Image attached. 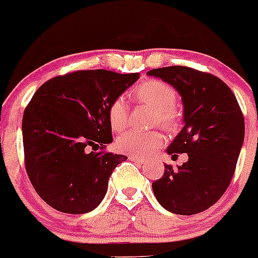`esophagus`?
Wrapping results in <instances>:
<instances>
[{
	"instance_id": "1",
	"label": "esophagus",
	"mask_w": 258,
	"mask_h": 258,
	"mask_svg": "<svg viewBox=\"0 0 258 258\" xmlns=\"http://www.w3.org/2000/svg\"><path fill=\"white\" fill-rule=\"evenodd\" d=\"M131 161H135V163L140 164V165H144V164H147L148 161H147L146 159H143V158H137V157H130L128 158Z\"/></svg>"
}]
</instances>
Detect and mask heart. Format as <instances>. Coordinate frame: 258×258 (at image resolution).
Instances as JSON below:
<instances>
[{"mask_svg": "<svg viewBox=\"0 0 258 258\" xmlns=\"http://www.w3.org/2000/svg\"><path fill=\"white\" fill-rule=\"evenodd\" d=\"M135 97L151 106L155 111V121L165 128H172L176 124L177 115L175 110L176 93L169 84L161 81L143 82L135 90ZM109 122L112 130L120 131L127 123L128 106L122 97L116 98L107 110ZM163 135L158 131H130L123 132L116 140L118 151L134 157H146L163 144Z\"/></svg>", "mask_w": 258, "mask_h": 258, "instance_id": "1", "label": "heart"}]
</instances>
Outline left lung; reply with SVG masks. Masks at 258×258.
<instances>
[{
	"label": "left lung",
	"instance_id": "left-lung-1",
	"mask_svg": "<svg viewBox=\"0 0 258 258\" xmlns=\"http://www.w3.org/2000/svg\"><path fill=\"white\" fill-rule=\"evenodd\" d=\"M176 89L183 105V127L166 153H187L176 169L165 164L163 177L152 183L166 211L191 216L208 209L223 196L236 168L245 122L234 93L222 79L183 66L147 72Z\"/></svg>",
	"mask_w": 258,
	"mask_h": 258
}]
</instances>
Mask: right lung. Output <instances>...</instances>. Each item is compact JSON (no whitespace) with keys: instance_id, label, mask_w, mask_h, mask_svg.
I'll list each match as a JSON object with an SVG mask.
<instances>
[{"instance_id":"add662e5","label":"right lung","mask_w":258,"mask_h":258,"mask_svg":"<svg viewBox=\"0 0 258 258\" xmlns=\"http://www.w3.org/2000/svg\"><path fill=\"white\" fill-rule=\"evenodd\" d=\"M138 78V73L77 71L45 82L25 107V169L39 196L56 211L88 213L105 197L112 171L127 159L97 152L112 142L107 110Z\"/></svg>"}]
</instances>
